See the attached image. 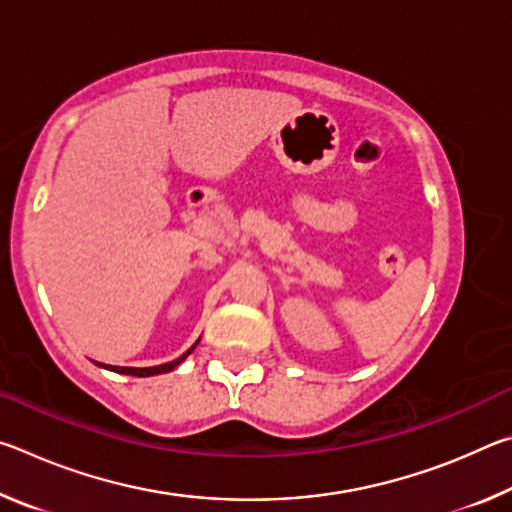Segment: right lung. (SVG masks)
Returning a JSON list of instances; mask_svg holds the SVG:
<instances>
[{
	"instance_id": "add662e5",
	"label": "right lung",
	"mask_w": 512,
	"mask_h": 512,
	"mask_svg": "<svg viewBox=\"0 0 512 512\" xmlns=\"http://www.w3.org/2000/svg\"><path fill=\"white\" fill-rule=\"evenodd\" d=\"M201 341V339H198ZM198 341L192 345V348H189L185 354H180L178 359H173V361H169V363H162V366H151V368H119V366H103V368H108V370H112V372H119V375H133V377H153V375H162V372H171L173 368L176 366H180V363H183L189 354L194 352V348L198 345Z\"/></svg>"
}]
</instances>
